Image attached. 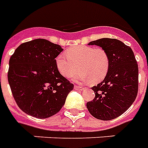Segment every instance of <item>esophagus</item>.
I'll use <instances>...</instances> for the list:
<instances>
[{
  "label": "esophagus",
  "instance_id": "34e87169",
  "mask_svg": "<svg viewBox=\"0 0 148 148\" xmlns=\"http://www.w3.org/2000/svg\"><path fill=\"white\" fill-rule=\"evenodd\" d=\"M74 89L77 91H82L84 90L85 88H84V87H82V86H79V85H74Z\"/></svg>",
  "mask_w": 148,
  "mask_h": 148
}]
</instances>
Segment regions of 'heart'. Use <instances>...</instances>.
Wrapping results in <instances>:
<instances>
[{
	"mask_svg": "<svg viewBox=\"0 0 148 148\" xmlns=\"http://www.w3.org/2000/svg\"><path fill=\"white\" fill-rule=\"evenodd\" d=\"M56 66L60 73L69 77L77 69L80 71L71 76L76 82L97 83L104 79L110 68V59L103 49L80 45L66 50L65 54L58 55Z\"/></svg>",
	"mask_w": 148,
	"mask_h": 148,
	"instance_id": "heart-1",
	"label": "heart"
}]
</instances>
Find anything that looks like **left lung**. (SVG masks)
Wrapping results in <instances>:
<instances>
[{
	"mask_svg": "<svg viewBox=\"0 0 148 148\" xmlns=\"http://www.w3.org/2000/svg\"><path fill=\"white\" fill-rule=\"evenodd\" d=\"M88 45L105 50L110 59V68L103 82L92 89L96 93L87 103L89 113L99 120H112L125 112L135 101L138 92V65L131 48L114 38H101Z\"/></svg>",
	"mask_w": 148,
	"mask_h": 148,
	"instance_id": "1",
	"label": "left lung"
}]
</instances>
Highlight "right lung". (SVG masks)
Wrapping results in <instances>:
<instances>
[{"mask_svg":"<svg viewBox=\"0 0 148 148\" xmlns=\"http://www.w3.org/2000/svg\"><path fill=\"white\" fill-rule=\"evenodd\" d=\"M63 49L45 39L21 44L11 56L8 80L23 112L37 119L58 113L74 85L61 75L56 58Z\"/></svg>","mask_w":148,"mask_h":148,"instance_id":"obj_1","label":"right lung"}]
</instances>
